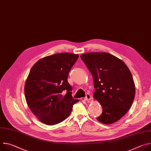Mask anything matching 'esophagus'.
Masks as SVG:
<instances>
[{
	"instance_id": "1",
	"label": "esophagus",
	"mask_w": 151,
	"mask_h": 151,
	"mask_svg": "<svg viewBox=\"0 0 151 151\" xmlns=\"http://www.w3.org/2000/svg\"><path fill=\"white\" fill-rule=\"evenodd\" d=\"M90 99H91V96L88 93H87V94H86V96L84 97V100L85 101H88Z\"/></svg>"
}]
</instances>
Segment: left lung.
<instances>
[{"label":"left lung","instance_id":"8db88e82","mask_svg":"<svg viewBox=\"0 0 151 151\" xmlns=\"http://www.w3.org/2000/svg\"><path fill=\"white\" fill-rule=\"evenodd\" d=\"M81 58L94 80V97L103 112L97 119L104 124L120 119L131 107L135 97V85L126 64L107 52H90Z\"/></svg>","mask_w":151,"mask_h":151}]
</instances>
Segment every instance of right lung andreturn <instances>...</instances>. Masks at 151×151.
<instances>
[{"label":"right lung","instance_id":"1","mask_svg":"<svg viewBox=\"0 0 151 151\" xmlns=\"http://www.w3.org/2000/svg\"><path fill=\"white\" fill-rule=\"evenodd\" d=\"M78 57L77 54L58 53L39 60L31 69L25 83L26 100L42 122L48 125L61 122L79 101L73 98L72 88L68 81L69 73Z\"/></svg>","mask_w":151,"mask_h":151}]
</instances>
